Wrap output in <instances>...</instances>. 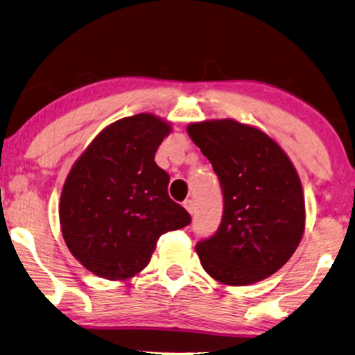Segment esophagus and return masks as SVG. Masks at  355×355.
<instances>
[{
	"label": "esophagus",
	"mask_w": 355,
	"mask_h": 355,
	"mask_svg": "<svg viewBox=\"0 0 355 355\" xmlns=\"http://www.w3.org/2000/svg\"><path fill=\"white\" fill-rule=\"evenodd\" d=\"M183 206H185V209L190 212V214H193V212H195V202H193L191 200H187L185 202H183Z\"/></svg>",
	"instance_id": "34e87169"
}]
</instances>
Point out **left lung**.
<instances>
[{"instance_id":"obj_1","label":"left lung","mask_w":355,"mask_h":355,"mask_svg":"<svg viewBox=\"0 0 355 355\" xmlns=\"http://www.w3.org/2000/svg\"><path fill=\"white\" fill-rule=\"evenodd\" d=\"M187 131L224 193L219 229L196 243L202 268L227 286L266 279L289 261L305 230V198L294 164L264 131L232 118L190 123Z\"/></svg>"}]
</instances>
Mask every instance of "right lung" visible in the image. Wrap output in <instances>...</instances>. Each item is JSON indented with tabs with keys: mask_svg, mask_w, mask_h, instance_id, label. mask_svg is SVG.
I'll return each instance as SVG.
<instances>
[{
	"mask_svg": "<svg viewBox=\"0 0 355 355\" xmlns=\"http://www.w3.org/2000/svg\"><path fill=\"white\" fill-rule=\"evenodd\" d=\"M172 125L153 113L121 118L79 155L61 190V234L89 271L125 281L143 271L162 234L191 222L170 200L155 150Z\"/></svg>",
	"mask_w": 355,
	"mask_h": 355,
	"instance_id": "right-lung-1",
	"label": "right lung"
}]
</instances>
